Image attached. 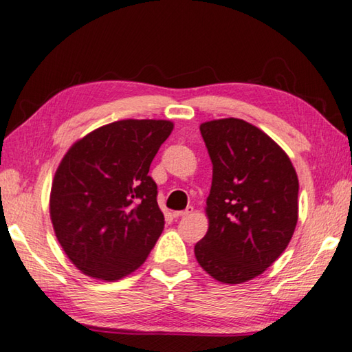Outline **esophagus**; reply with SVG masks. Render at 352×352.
Listing matches in <instances>:
<instances>
[{"label": "esophagus", "mask_w": 352, "mask_h": 352, "mask_svg": "<svg viewBox=\"0 0 352 352\" xmlns=\"http://www.w3.org/2000/svg\"><path fill=\"white\" fill-rule=\"evenodd\" d=\"M194 213V208L192 206H189V208H186L184 210H178V212H172V215H174V218H182V217H189Z\"/></svg>", "instance_id": "obj_1"}]
</instances>
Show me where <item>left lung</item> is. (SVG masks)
<instances>
[{"label": "left lung", "mask_w": 352, "mask_h": 352, "mask_svg": "<svg viewBox=\"0 0 352 352\" xmlns=\"http://www.w3.org/2000/svg\"><path fill=\"white\" fill-rule=\"evenodd\" d=\"M212 160L209 229L195 245L203 270L223 284L263 274L287 249L299 218L290 157L252 123L229 117L199 125Z\"/></svg>", "instance_id": "left-lung-1"}]
</instances>
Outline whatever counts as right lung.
<instances>
[{
    "mask_svg": "<svg viewBox=\"0 0 352 352\" xmlns=\"http://www.w3.org/2000/svg\"><path fill=\"white\" fill-rule=\"evenodd\" d=\"M172 129L170 120H117L74 142L60 160L52 224L62 250L87 276H128L162 235L164 217L148 172Z\"/></svg>",
    "mask_w": 352,
    "mask_h": 352,
    "instance_id": "add662e5",
    "label": "right lung"
}]
</instances>
